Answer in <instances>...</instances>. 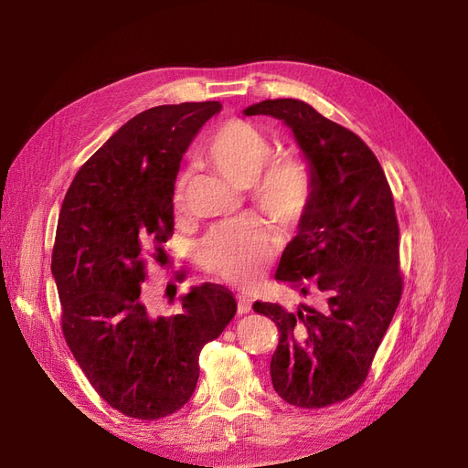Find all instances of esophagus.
Returning a JSON list of instances; mask_svg holds the SVG:
<instances>
[{"label": "esophagus", "instance_id": "1", "mask_svg": "<svg viewBox=\"0 0 468 468\" xmlns=\"http://www.w3.org/2000/svg\"><path fill=\"white\" fill-rule=\"evenodd\" d=\"M237 311H239V314L250 313V311H252V303H250V300H249V298H244V296H239V298H237Z\"/></svg>", "mask_w": 468, "mask_h": 468}]
</instances>
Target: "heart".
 Segmentation results:
<instances>
[{
    "label": "heart",
    "mask_w": 468,
    "mask_h": 468,
    "mask_svg": "<svg viewBox=\"0 0 468 468\" xmlns=\"http://www.w3.org/2000/svg\"><path fill=\"white\" fill-rule=\"evenodd\" d=\"M275 154L273 142L247 119H228L201 144L197 161L237 187H247L252 205L282 229L296 228L314 199V170L300 154ZM186 201V180L175 189V210ZM273 235L256 218L216 229L203 244L201 261L214 277L254 286L273 256Z\"/></svg>",
    "instance_id": "obj_1"
}]
</instances>
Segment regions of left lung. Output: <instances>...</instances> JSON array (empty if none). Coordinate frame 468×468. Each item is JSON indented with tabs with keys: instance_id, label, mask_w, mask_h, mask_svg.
Masks as SVG:
<instances>
[{
	"instance_id": "left-lung-1",
	"label": "left lung",
	"mask_w": 468,
	"mask_h": 468,
	"mask_svg": "<svg viewBox=\"0 0 468 468\" xmlns=\"http://www.w3.org/2000/svg\"><path fill=\"white\" fill-rule=\"evenodd\" d=\"M247 115L282 119L314 170V199L282 252L275 279L323 307L286 313L256 302L279 328L271 358L277 395L305 410L347 400L362 387L392 321L404 279L399 219L385 172L360 136L293 98L263 101Z\"/></svg>"
}]
</instances>
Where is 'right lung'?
I'll use <instances>...</instances> for the list:
<instances>
[{
  "label": "right lung",
  "mask_w": 468,
  "mask_h": 468,
  "mask_svg": "<svg viewBox=\"0 0 468 468\" xmlns=\"http://www.w3.org/2000/svg\"><path fill=\"white\" fill-rule=\"evenodd\" d=\"M219 108L138 113L78 170L60 208L51 271L64 339L101 399L134 420H161L191 399L201 349L237 311L233 293L212 282L184 293L170 316H152L140 298L147 258L163 261L175 231L182 155Z\"/></svg>",
  "instance_id": "1"
}]
</instances>
